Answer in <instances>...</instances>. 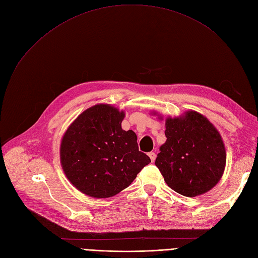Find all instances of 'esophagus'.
Masks as SVG:
<instances>
[{
	"instance_id": "1",
	"label": "esophagus",
	"mask_w": 258,
	"mask_h": 258,
	"mask_svg": "<svg viewBox=\"0 0 258 258\" xmlns=\"http://www.w3.org/2000/svg\"><path fill=\"white\" fill-rule=\"evenodd\" d=\"M148 156H150V158H151L152 162H154V161L156 160V154H155L154 152H152V153H150V154H148Z\"/></svg>"
}]
</instances>
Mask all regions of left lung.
I'll return each mask as SVG.
<instances>
[{"label": "left lung", "instance_id": "left-lung-1", "mask_svg": "<svg viewBox=\"0 0 258 258\" xmlns=\"http://www.w3.org/2000/svg\"><path fill=\"white\" fill-rule=\"evenodd\" d=\"M165 127L166 142L161 145L155 162L164 181L184 197L206 194L219 183L226 166V150L219 131L196 111L167 117Z\"/></svg>", "mask_w": 258, "mask_h": 258}]
</instances>
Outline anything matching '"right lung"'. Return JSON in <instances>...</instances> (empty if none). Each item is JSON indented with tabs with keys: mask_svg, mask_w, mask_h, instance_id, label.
I'll list each match as a JSON object with an SVG mask.
<instances>
[{
	"mask_svg": "<svg viewBox=\"0 0 258 258\" xmlns=\"http://www.w3.org/2000/svg\"><path fill=\"white\" fill-rule=\"evenodd\" d=\"M124 116L111 104H96L66 131L60 163L68 180L80 192L95 199L114 197L150 164V157L139 152L136 134L122 130Z\"/></svg>",
	"mask_w": 258,
	"mask_h": 258,
	"instance_id": "obj_1",
	"label": "right lung"
}]
</instances>
